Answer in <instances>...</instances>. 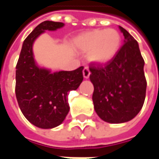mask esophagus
Instances as JSON below:
<instances>
[{"instance_id":"34e87169","label":"esophagus","mask_w":159,"mask_h":159,"mask_svg":"<svg viewBox=\"0 0 159 159\" xmlns=\"http://www.w3.org/2000/svg\"><path fill=\"white\" fill-rule=\"evenodd\" d=\"M83 77L85 78V79H88L90 76V71L89 70L88 67H85L83 70Z\"/></svg>"}]
</instances>
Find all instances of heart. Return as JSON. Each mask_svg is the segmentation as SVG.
<instances>
[{"mask_svg":"<svg viewBox=\"0 0 159 159\" xmlns=\"http://www.w3.org/2000/svg\"><path fill=\"white\" fill-rule=\"evenodd\" d=\"M76 48L88 52L89 61L106 65L117 56L122 46V36L115 29H95L80 34L75 40Z\"/></svg>","mask_w":159,"mask_h":159,"instance_id":"b5f03b06","label":"heart"}]
</instances>
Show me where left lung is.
<instances>
[{"label":"left lung","mask_w":159,"mask_h":159,"mask_svg":"<svg viewBox=\"0 0 159 159\" xmlns=\"http://www.w3.org/2000/svg\"><path fill=\"white\" fill-rule=\"evenodd\" d=\"M124 44L117 56L105 67L90 66V81L93 85L94 110L101 119L110 123L132 120L143 107L147 81L144 59L138 42L119 26Z\"/></svg>","instance_id":"obj_1"}]
</instances>
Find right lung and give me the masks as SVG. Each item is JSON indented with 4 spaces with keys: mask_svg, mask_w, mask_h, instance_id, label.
Listing matches in <instances>:
<instances>
[{
    "mask_svg": "<svg viewBox=\"0 0 159 159\" xmlns=\"http://www.w3.org/2000/svg\"><path fill=\"white\" fill-rule=\"evenodd\" d=\"M64 23L44 21L36 26L22 45L16 66V98L30 123L40 129L59 126L69 112L68 94L76 90L83 80V67L70 71L52 70L40 66L34 53V42L46 30L54 31Z\"/></svg>",
    "mask_w": 159,
    "mask_h": 159,
    "instance_id": "add662e5",
    "label": "right lung"
}]
</instances>
